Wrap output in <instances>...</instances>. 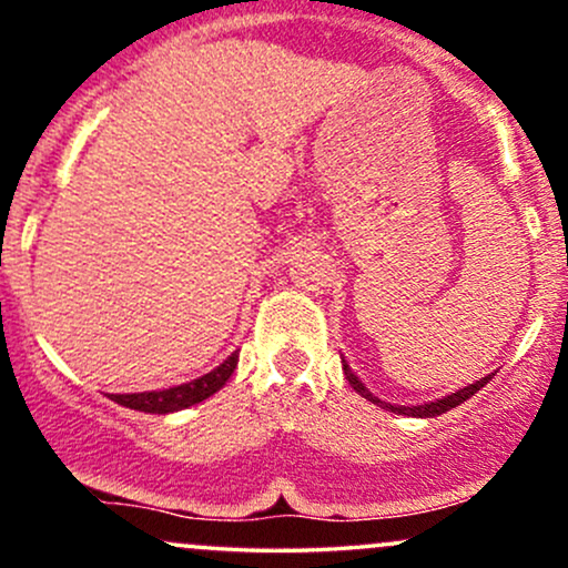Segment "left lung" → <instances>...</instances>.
<instances>
[{
    "instance_id": "obj_1",
    "label": "left lung",
    "mask_w": 568,
    "mask_h": 568,
    "mask_svg": "<svg viewBox=\"0 0 568 568\" xmlns=\"http://www.w3.org/2000/svg\"><path fill=\"white\" fill-rule=\"evenodd\" d=\"M344 363V361H342ZM344 374H347V379H349V384L352 387L357 389V393H361L363 397H366V400H371V403H376V406H382V408H387V410H393V414H406V416H422V419H429V416H440V414H446V410H452V408H456L459 406V403H465L467 397H473L475 393H478L480 387H486L488 382L494 379V374H488V376H484V379L480 382H475V384H470V387H465V389H456V393H452V395H446V397H440V400H433V403H425V406H393V403H384V400H379V397H374L368 393L366 387H363V382L357 379L355 374H352L349 371V366L347 363H344Z\"/></svg>"
}]
</instances>
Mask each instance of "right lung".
<instances>
[{"mask_svg":"<svg viewBox=\"0 0 568 568\" xmlns=\"http://www.w3.org/2000/svg\"><path fill=\"white\" fill-rule=\"evenodd\" d=\"M237 357L240 352H232L219 368H213L211 374L200 376V379L179 384V387H168V389H152V393H133V395H112L114 403L120 406L133 408V410H143V414H173V410L189 408L194 403H202L205 397H211L213 393H219L224 387L226 379L234 374L237 368Z\"/></svg>","mask_w":568,"mask_h":568,"instance_id":"obj_1","label":"right lung"}]
</instances>
